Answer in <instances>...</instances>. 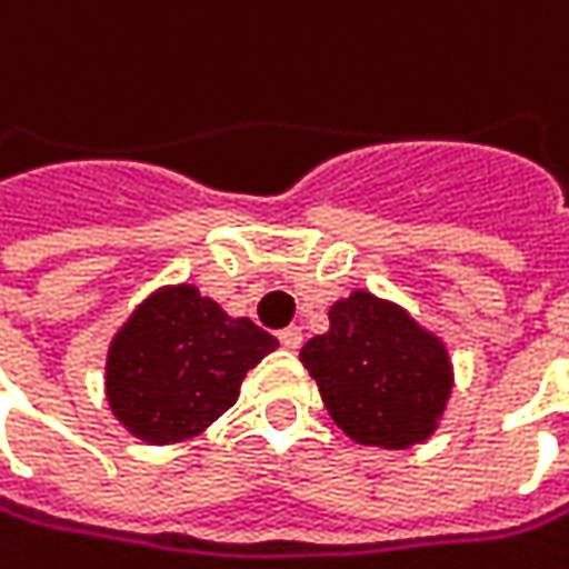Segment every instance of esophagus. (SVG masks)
<instances>
[{
  "instance_id": "34e87169",
  "label": "esophagus",
  "mask_w": 569,
  "mask_h": 569,
  "mask_svg": "<svg viewBox=\"0 0 569 569\" xmlns=\"http://www.w3.org/2000/svg\"><path fill=\"white\" fill-rule=\"evenodd\" d=\"M278 339H281V346H284V349H300L303 332H300V327H284L281 332H278Z\"/></svg>"
}]
</instances>
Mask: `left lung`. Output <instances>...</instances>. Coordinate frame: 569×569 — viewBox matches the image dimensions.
Here are the masks:
<instances>
[{
  "label": "left lung",
  "instance_id": "obj_1",
  "mask_svg": "<svg viewBox=\"0 0 569 569\" xmlns=\"http://www.w3.org/2000/svg\"><path fill=\"white\" fill-rule=\"evenodd\" d=\"M300 361L320 387L332 422L371 448L422 445L439 429L455 387L439 336L371 291L336 300L329 329L300 349Z\"/></svg>",
  "mask_w": 569,
  "mask_h": 569
}]
</instances>
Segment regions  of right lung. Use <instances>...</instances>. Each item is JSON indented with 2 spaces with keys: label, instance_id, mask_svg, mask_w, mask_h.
Returning a JSON list of instances; mask_svg holds the SVG:
<instances>
[{
  "label": "right lung",
  "instance_id": "obj_1",
  "mask_svg": "<svg viewBox=\"0 0 569 569\" xmlns=\"http://www.w3.org/2000/svg\"><path fill=\"white\" fill-rule=\"evenodd\" d=\"M274 349L249 317H230L194 284H166L114 332L104 397L133 439L186 441L237 403L246 371Z\"/></svg>",
  "mask_w": 569,
  "mask_h": 569
}]
</instances>
